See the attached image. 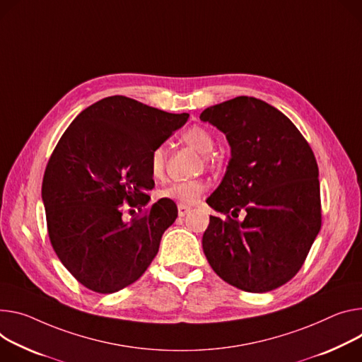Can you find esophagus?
Listing matches in <instances>:
<instances>
[{
  "label": "esophagus",
  "mask_w": 362,
  "mask_h": 362,
  "mask_svg": "<svg viewBox=\"0 0 362 362\" xmlns=\"http://www.w3.org/2000/svg\"><path fill=\"white\" fill-rule=\"evenodd\" d=\"M190 206H187V205H183V204H179L177 205V212H179V216H185V215H187L189 212H190Z\"/></svg>",
  "instance_id": "obj_1"
}]
</instances>
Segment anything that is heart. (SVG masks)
I'll use <instances>...</instances> for the list:
<instances>
[{"label":"heart","instance_id":"1","mask_svg":"<svg viewBox=\"0 0 362 362\" xmlns=\"http://www.w3.org/2000/svg\"><path fill=\"white\" fill-rule=\"evenodd\" d=\"M183 143L194 148L198 153L208 156L214 153L215 150V139L209 133V131L204 127H190L182 134ZM208 160V158H206ZM166 161H168V148L166 146H157L150 156V169L151 175L156 179H161L166 170ZM205 190V183L202 180L193 179V180H183V182H175L164 187L160 192V196L164 199H172L179 204H192Z\"/></svg>","mask_w":362,"mask_h":362}]
</instances>
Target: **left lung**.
Listing matches in <instances>:
<instances>
[{
  "instance_id": "left-lung-1",
  "label": "left lung",
  "mask_w": 362,
  "mask_h": 362,
  "mask_svg": "<svg viewBox=\"0 0 362 362\" xmlns=\"http://www.w3.org/2000/svg\"><path fill=\"white\" fill-rule=\"evenodd\" d=\"M231 147L226 172L206 199L226 219L211 216L202 238L214 272L226 283L264 293L287 283L320 229L316 158L296 125L277 108L237 96L202 111ZM246 212L243 221L229 214Z\"/></svg>"
}]
</instances>
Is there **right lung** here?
<instances>
[{
	"instance_id": "right-lung-1",
	"label": "right lung",
	"mask_w": 362,
	"mask_h": 362,
	"mask_svg": "<svg viewBox=\"0 0 362 362\" xmlns=\"http://www.w3.org/2000/svg\"><path fill=\"white\" fill-rule=\"evenodd\" d=\"M189 114H170L115 95L83 110L64 131L45 172L42 201L50 243L62 264L85 287L114 293L143 276L176 204L158 199L150 156ZM137 207L129 221L123 211Z\"/></svg>"
}]
</instances>
